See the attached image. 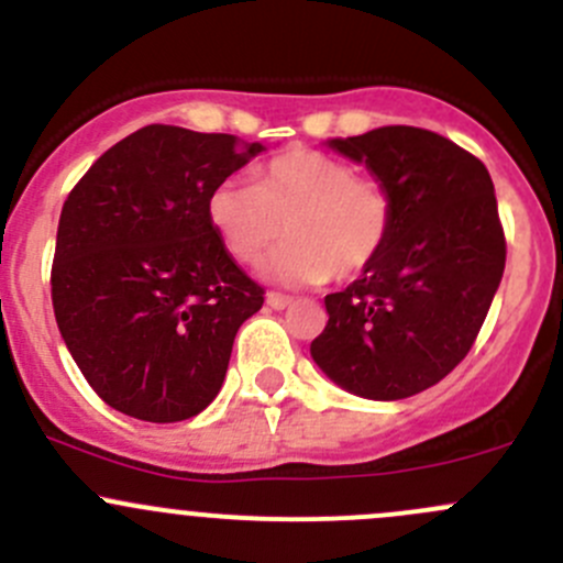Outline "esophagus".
<instances>
[{
    "mask_svg": "<svg viewBox=\"0 0 563 563\" xmlns=\"http://www.w3.org/2000/svg\"><path fill=\"white\" fill-rule=\"evenodd\" d=\"M265 303H268L271 309L282 311V309H287V306H292V298H289V295H282V292H268L265 295Z\"/></svg>",
    "mask_w": 563,
    "mask_h": 563,
    "instance_id": "esophagus-1",
    "label": "esophagus"
}]
</instances>
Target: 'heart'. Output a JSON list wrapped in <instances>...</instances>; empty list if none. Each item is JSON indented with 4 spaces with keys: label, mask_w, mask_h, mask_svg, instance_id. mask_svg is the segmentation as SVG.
Masks as SVG:
<instances>
[{
    "label": "heart",
    "mask_w": 563,
    "mask_h": 563,
    "mask_svg": "<svg viewBox=\"0 0 563 563\" xmlns=\"http://www.w3.org/2000/svg\"><path fill=\"white\" fill-rule=\"evenodd\" d=\"M208 219L241 265H260L289 238L268 274L284 284L353 282L377 263L394 224L388 188L309 147L284 150L260 183L227 177L210 191Z\"/></svg>",
    "instance_id": "b5f03b06"
}]
</instances>
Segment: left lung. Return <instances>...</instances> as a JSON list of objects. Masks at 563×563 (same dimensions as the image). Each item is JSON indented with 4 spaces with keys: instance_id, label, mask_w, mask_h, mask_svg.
Instances as JSON below:
<instances>
[{
    "instance_id": "obj_1",
    "label": "left lung",
    "mask_w": 563,
    "mask_h": 563,
    "mask_svg": "<svg viewBox=\"0 0 563 563\" xmlns=\"http://www.w3.org/2000/svg\"><path fill=\"white\" fill-rule=\"evenodd\" d=\"M328 144L388 188L394 224L377 263L325 295L311 358L358 397H413L468 355L504 276L493 180L476 155L424 128L386 125Z\"/></svg>"
}]
</instances>
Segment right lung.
I'll return each mask as SVG.
<instances>
[{
    "label": "right lung",
    "mask_w": 563,
    "mask_h": 563,
    "mask_svg": "<svg viewBox=\"0 0 563 563\" xmlns=\"http://www.w3.org/2000/svg\"><path fill=\"white\" fill-rule=\"evenodd\" d=\"M257 153L263 144L230 133L144 125L65 199L54 317L92 391L120 413L169 424L219 394L265 289L232 263L208 197Z\"/></svg>",
    "instance_id": "add662e5"
}]
</instances>
